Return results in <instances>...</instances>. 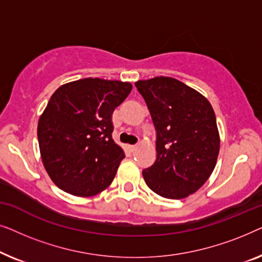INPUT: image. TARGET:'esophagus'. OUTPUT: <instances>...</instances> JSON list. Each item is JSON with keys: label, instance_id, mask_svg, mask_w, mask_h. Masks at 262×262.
Returning a JSON list of instances; mask_svg holds the SVG:
<instances>
[{"label": "esophagus", "instance_id": "obj_1", "mask_svg": "<svg viewBox=\"0 0 262 262\" xmlns=\"http://www.w3.org/2000/svg\"><path fill=\"white\" fill-rule=\"evenodd\" d=\"M127 149H128V151H135L136 149H137V145H127Z\"/></svg>", "mask_w": 262, "mask_h": 262}]
</instances>
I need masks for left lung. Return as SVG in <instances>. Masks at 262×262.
Wrapping results in <instances>:
<instances>
[{
  "mask_svg": "<svg viewBox=\"0 0 262 262\" xmlns=\"http://www.w3.org/2000/svg\"><path fill=\"white\" fill-rule=\"evenodd\" d=\"M156 128V161L143 170L148 187L163 198L182 199L207 181L220 154L214 111L205 96L173 77L135 83Z\"/></svg>",
  "mask_w": 262,
  "mask_h": 262,
  "instance_id": "obj_1",
  "label": "left lung"
}]
</instances>
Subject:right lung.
<instances>
[{
    "label": "right lung",
    "instance_id": "obj_1",
    "mask_svg": "<svg viewBox=\"0 0 262 262\" xmlns=\"http://www.w3.org/2000/svg\"><path fill=\"white\" fill-rule=\"evenodd\" d=\"M131 89L130 82L87 77L53 93L39 118L38 142L57 187L93 196L112 184L125 157L112 138V114Z\"/></svg>",
    "mask_w": 262,
    "mask_h": 262
}]
</instances>
